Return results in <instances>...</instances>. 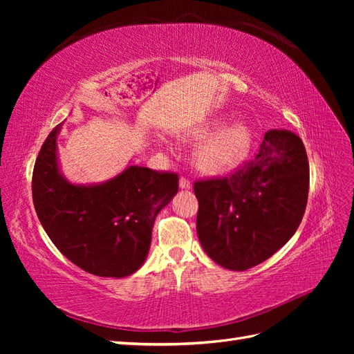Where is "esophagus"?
Returning a JSON list of instances; mask_svg holds the SVG:
<instances>
[{
	"label": "esophagus",
	"mask_w": 354,
	"mask_h": 354,
	"mask_svg": "<svg viewBox=\"0 0 354 354\" xmlns=\"http://www.w3.org/2000/svg\"><path fill=\"white\" fill-rule=\"evenodd\" d=\"M178 187H180L181 190H190V189H192V183H190V181H189L187 178L181 177L180 181H178Z\"/></svg>",
	"instance_id": "esophagus-1"
}]
</instances>
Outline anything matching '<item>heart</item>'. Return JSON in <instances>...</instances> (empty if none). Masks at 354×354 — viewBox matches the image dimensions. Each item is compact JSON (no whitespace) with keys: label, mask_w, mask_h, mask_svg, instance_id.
I'll return each mask as SVG.
<instances>
[{"label":"heart","mask_w":354,"mask_h":354,"mask_svg":"<svg viewBox=\"0 0 354 354\" xmlns=\"http://www.w3.org/2000/svg\"><path fill=\"white\" fill-rule=\"evenodd\" d=\"M176 136L181 142L205 140L196 149L195 165L202 173L211 176L226 174L238 168L248 158L254 143L248 124L227 125V120L223 116L209 118Z\"/></svg>","instance_id":"1"}]
</instances>
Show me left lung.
Masks as SVG:
<instances>
[{
    "label": "left lung",
    "mask_w": 354,
    "mask_h": 354,
    "mask_svg": "<svg viewBox=\"0 0 354 354\" xmlns=\"http://www.w3.org/2000/svg\"><path fill=\"white\" fill-rule=\"evenodd\" d=\"M304 145L289 130H269L255 159L226 178L196 181L198 238L209 259L243 272L294 236L308 196Z\"/></svg>",
    "instance_id": "1"
}]
</instances>
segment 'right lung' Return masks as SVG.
Instances as JSON below:
<instances>
[{"label":"right lung","instance_id":"obj_1","mask_svg":"<svg viewBox=\"0 0 354 354\" xmlns=\"http://www.w3.org/2000/svg\"><path fill=\"white\" fill-rule=\"evenodd\" d=\"M53 130L32 176L37 216L56 248L87 273L125 277L136 273L151 250L159 211L178 190V176L128 164L102 183H72L59 162Z\"/></svg>","mask_w":354,"mask_h":354}]
</instances>
